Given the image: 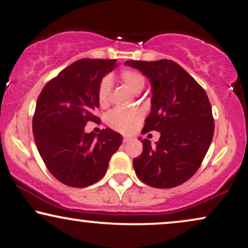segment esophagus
Segmentation results:
<instances>
[{
  "label": "esophagus",
  "mask_w": 248,
  "mask_h": 248,
  "mask_svg": "<svg viewBox=\"0 0 248 248\" xmlns=\"http://www.w3.org/2000/svg\"><path fill=\"white\" fill-rule=\"evenodd\" d=\"M130 140H132V138H131V137H126V136H125L124 138H123V142H124V143H125V142H129Z\"/></svg>",
  "instance_id": "obj_1"
}]
</instances>
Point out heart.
Listing matches in <instances>:
<instances>
[{
  "mask_svg": "<svg viewBox=\"0 0 248 248\" xmlns=\"http://www.w3.org/2000/svg\"><path fill=\"white\" fill-rule=\"evenodd\" d=\"M122 81L134 93H139L145 87V79L139 72L134 70H124L121 73ZM111 80L110 78L102 79L97 88V102L100 107H107L110 100ZM142 119V112L138 109L133 110H114L108 115L107 122L111 129L122 133H130L136 129Z\"/></svg>",
  "mask_w": 248,
  "mask_h": 248,
  "instance_id": "obj_1",
  "label": "heart"
}]
</instances>
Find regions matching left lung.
<instances>
[{
  "instance_id": "obj_1",
  "label": "left lung",
  "mask_w": 248,
  "mask_h": 248,
  "mask_svg": "<svg viewBox=\"0 0 248 248\" xmlns=\"http://www.w3.org/2000/svg\"><path fill=\"white\" fill-rule=\"evenodd\" d=\"M125 65L151 82L152 108L142 132L161 134L155 145L140 138L143 149L133 160L136 175L156 188L183 184L197 172L212 143L215 125L208 96L173 61H127Z\"/></svg>"
}]
</instances>
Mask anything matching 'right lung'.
I'll list each match as a JSON object with an SVG mask.
<instances>
[{
	"label": "right lung",
	"instance_id": "1",
	"mask_svg": "<svg viewBox=\"0 0 248 248\" xmlns=\"http://www.w3.org/2000/svg\"><path fill=\"white\" fill-rule=\"evenodd\" d=\"M116 66V60L82 59L48 82L36 101L33 136L40 156L57 180L86 187L106 175L110 157L123 142L116 131L86 133L96 122L97 88Z\"/></svg>",
	"mask_w": 248,
	"mask_h": 248
}]
</instances>
